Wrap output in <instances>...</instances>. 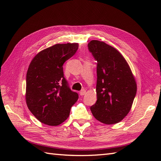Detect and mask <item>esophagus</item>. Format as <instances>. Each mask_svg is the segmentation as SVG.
Instances as JSON below:
<instances>
[{"instance_id":"esophagus-1","label":"esophagus","mask_w":161,"mask_h":161,"mask_svg":"<svg viewBox=\"0 0 161 161\" xmlns=\"http://www.w3.org/2000/svg\"><path fill=\"white\" fill-rule=\"evenodd\" d=\"M85 93H86V90H85V89H82L81 91H80V95H81V96H82V95H84Z\"/></svg>"}]
</instances>
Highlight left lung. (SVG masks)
I'll return each instance as SVG.
<instances>
[{
  "label": "left lung",
  "mask_w": 161,
  "mask_h": 161,
  "mask_svg": "<svg viewBox=\"0 0 161 161\" xmlns=\"http://www.w3.org/2000/svg\"><path fill=\"white\" fill-rule=\"evenodd\" d=\"M88 47L97 61V102L91 111L98 121L115 124L131 110L137 91L135 78L125 58L114 47L92 40Z\"/></svg>",
  "instance_id": "obj_1"
}]
</instances>
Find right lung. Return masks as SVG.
<instances>
[{"mask_svg":"<svg viewBox=\"0 0 161 161\" xmlns=\"http://www.w3.org/2000/svg\"><path fill=\"white\" fill-rule=\"evenodd\" d=\"M78 43L55 44L33 58L26 75L27 106L39 120L57 126L70 115L78 100L64 76L63 65L77 52Z\"/></svg>","mask_w":161,"mask_h":161,"instance_id":"right-lung-1","label":"right lung"}]
</instances>
